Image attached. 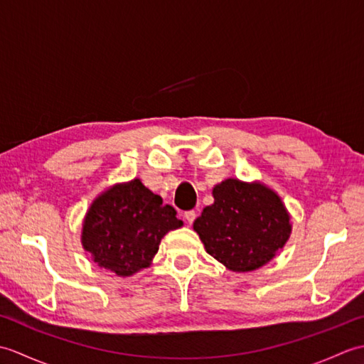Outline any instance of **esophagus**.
<instances>
[{"label": "esophagus", "mask_w": 364, "mask_h": 364, "mask_svg": "<svg viewBox=\"0 0 364 364\" xmlns=\"http://www.w3.org/2000/svg\"><path fill=\"white\" fill-rule=\"evenodd\" d=\"M196 215H197V214H196V211H192V210H191V211H186V213H184V219H186V222H188L189 225H191V223L196 220Z\"/></svg>", "instance_id": "obj_1"}]
</instances>
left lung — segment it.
Instances as JSON below:
<instances>
[{
    "label": "left lung",
    "instance_id": "left-lung-1",
    "mask_svg": "<svg viewBox=\"0 0 364 364\" xmlns=\"http://www.w3.org/2000/svg\"><path fill=\"white\" fill-rule=\"evenodd\" d=\"M214 203L194 222L205 250L233 272H252L288 242L291 215L282 197L261 181L227 178L213 188Z\"/></svg>",
    "mask_w": 364,
    "mask_h": 364
}]
</instances>
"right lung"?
Masks as SVG:
<instances>
[{
  "mask_svg": "<svg viewBox=\"0 0 364 364\" xmlns=\"http://www.w3.org/2000/svg\"><path fill=\"white\" fill-rule=\"evenodd\" d=\"M180 227L173 206L162 205L134 178L95 197L84 215L81 244L100 267L125 278L150 267L161 239Z\"/></svg>",
  "mask_w": 364,
  "mask_h": 364,
  "instance_id": "obj_1",
  "label": "right lung"
}]
</instances>
